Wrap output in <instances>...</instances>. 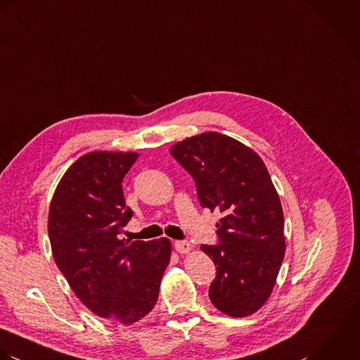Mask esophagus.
I'll return each mask as SVG.
<instances>
[{
	"mask_svg": "<svg viewBox=\"0 0 360 360\" xmlns=\"http://www.w3.org/2000/svg\"><path fill=\"white\" fill-rule=\"evenodd\" d=\"M174 248L178 253H188L191 250V243L188 240H175Z\"/></svg>",
	"mask_w": 360,
	"mask_h": 360,
	"instance_id": "1",
	"label": "esophagus"
}]
</instances>
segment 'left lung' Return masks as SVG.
Returning <instances> with one entry per match:
<instances>
[{
    "instance_id": "obj_1",
    "label": "left lung",
    "mask_w": 360,
    "mask_h": 360,
    "mask_svg": "<svg viewBox=\"0 0 360 360\" xmlns=\"http://www.w3.org/2000/svg\"><path fill=\"white\" fill-rule=\"evenodd\" d=\"M169 153L193 178L200 206L221 214L218 243L200 246L216 264L210 300L232 317L253 314L269 299L285 255L283 207L263 160L217 132Z\"/></svg>"
}]
</instances>
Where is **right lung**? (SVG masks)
Returning a JSON list of instances; mask_svg holds the SVG:
<instances>
[{
	"label": "right lung",
	"instance_id": "1",
	"mask_svg": "<svg viewBox=\"0 0 360 360\" xmlns=\"http://www.w3.org/2000/svg\"><path fill=\"white\" fill-rule=\"evenodd\" d=\"M138 153L93 151L61 178L49 213L56 264L75 295L94 314L122 324L144 317L155 304L171 242L120 239L134 216L122 179Z\"/></svg>",
	"mask_w": 360,
	"mask_h": 360
}]
</instances>
